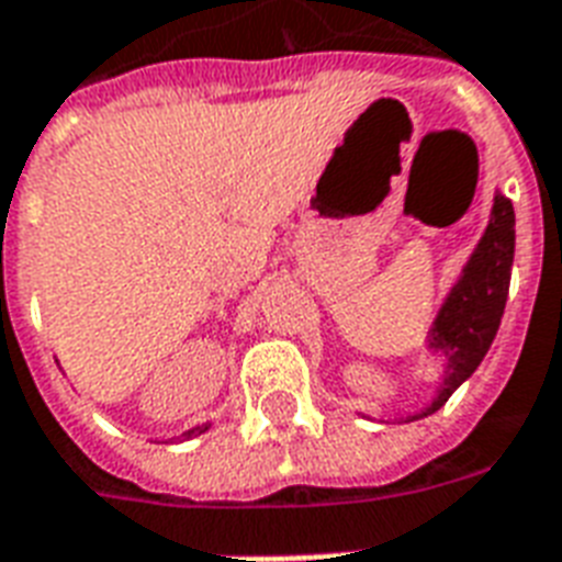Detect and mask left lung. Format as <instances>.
I'll return each instance as SVG.
<instances>
[{
    "label": "left lung",
    "mask_w": 562,
    "mask_h": 562,
    "mask_svg": "<svg viewBox=\"0 0 562 562\" xmlns=\"http://www.w3.org/2000/svg\"><path fill=\"white\" fill-rule=\"evenodd\" d=\"M513 256L515 211L513 202L497 190L488 226L482 232L471 259L464 261L459 280L452 282L450 294L440 303L438 315L431 322L429 339H426V348L431 355L443 357L438 393L431 398V405L398 419L411 423V419L435 414L476 372V366L488 355L497 327H501L503 306H506V294H509V277H513Z\"/></svg>",
    "instance_id": "1"
}]
</instances>
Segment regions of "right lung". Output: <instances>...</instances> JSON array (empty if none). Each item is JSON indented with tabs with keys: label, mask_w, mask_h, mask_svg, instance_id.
I'll return each mask as SVG.
<instances>
[{
	"label": "right lung",
	"mask_w": 562,
	"mask_h": 562,
	"mask_svg": "<svg viewBox=\"0 0 562 562\" xmlns=\"http://www.w3.org/2000/svg\"><path fill=\"white\" fill-rule=\"evenodd\" d=\"M207 429H211L207 423H205V426H193L190 431H184V438H196V435H202V431H207Z\"/></svg>",
	"instance_id": "1"
}]
</instances>
